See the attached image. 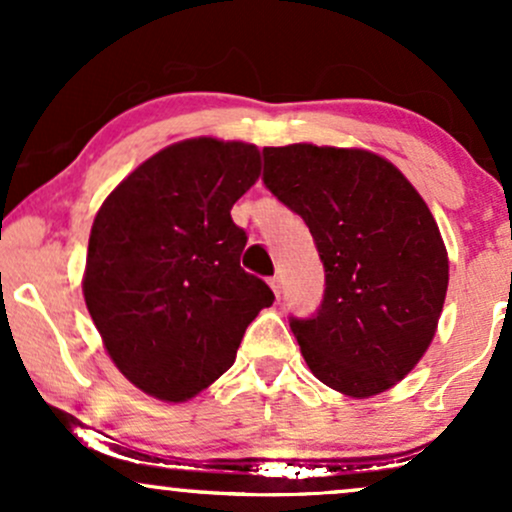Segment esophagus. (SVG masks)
<instances>
[{
    "mask_svg": "<svg viewBox=\"0 0 512 512\" xmlns=\"http://www.w3.org/2000/svg\"><path fill=\"white\" fill-rule=\"evenodd\" d=\"M269 286H272L274 296L279 298L281 296V279H279V276H272V279H269Z\"/></svg>",
    "mask_w": 512,
    "mask_h": 512,
    "instance_id": "obj_1",
    "label": "esophagus"
}]
</instances>
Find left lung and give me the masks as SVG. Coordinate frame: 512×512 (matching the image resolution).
<instances>
[{
	"instance_id": "8db88e82",
	"label": "left lung",
	"mask_w": 512,
	"mask_h": 512,
	"mask_svg": "<svg viewBox=\"0 0 512 512\" xmlns=\"http://www.w3.org/2000/svg\"><path fill=\"white\" fill-rule=\"evenodd\" d=\"M262 182L310 228L325 293L289 317L317 380L370 397L402 380L436 334L448 252L419 192L385 158L291 144L262 149Z\"/></svg>"
}]
</instances>
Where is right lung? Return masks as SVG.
<instances>
[{"label":"right lung","mask_w":512,"mask_h":512,"mask_svg":"<svg viewBox=\"0 0 512 512\" xmlns=\"http://www.w3.org/2000/svg\"><path fill=\"white\" fill-rule=\"evenodd\" d=\"M257 178V146L187 139L127 175L96 214L86 308L115 366L146 395L185 402L209 387L274 303L240 267L248 233L231 219Z\"/></svg>","instance_id":"obj_1"}]
</instances>
